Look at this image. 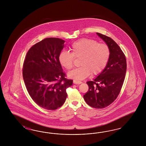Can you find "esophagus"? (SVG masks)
<instances>
[{
    "instance_id": "1",
    "label": "esophagus",
    "mask_w": 146,
    "mask_h": 146,
    "mask_svg": "<svg viewBox=\"0 0 146 146\" xmlns=\"http://www.w3.org/2000/svg\"><path fill=\"white\" fill-rule=\"evenodd\" d=\"M73 83H74V84H82V82H81V81H80L74 80H73Z\"/></svg>"
}]
</instances>
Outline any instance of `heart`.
Here are the masks:
<instances>
[{
    "mask_svg": "<svg viewBox=\"0 0 146 146\" xmlns=\"http://www.w3.org/2000/svg\"><path fill=\"white\" fill-rule=\"evenodd\" d=\"M71 52L62 51L59 54L58 60L67 70L73 67L75 58H81L80 65L68 73V76L76 80H84L92 73L97 75L101 73L108 64L110 50L108 45L99 43L96 40L82 38L72 44Z\"/></svg>",
    "mask_w": 146,
    "mask_h": 146,
    "instance_id": "b5f03b06",
    "label": "heart"
}]
</instances>
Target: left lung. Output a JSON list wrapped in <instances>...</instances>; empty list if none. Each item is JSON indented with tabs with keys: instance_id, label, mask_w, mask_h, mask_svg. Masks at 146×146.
I'll return each instance as SVG.
<instances>
[{
	"instance_id": "8db88e82",
	"label": "left lung",
	"mask_w": 146,
	"mask_h": 146,
	"mask_svg": "<svg viewBox=\"0 0 146 146\" xmlns=\"http://www.w3.org/2000/svg\"><path fill=\"white\" fill-rule=\"evenodd\" d=\"M108 45L110 56L106 66L93 81H88V91L84 95L89 106L102 109L110 105L118 97L126 72V60L119 45L110 37L96 33Z\"/></svg>"
}]
</instances>
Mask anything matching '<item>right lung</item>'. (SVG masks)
<instances>
[{
    "mask_svg": "<svg viewBox=\"0 0 146 146\" xmlns=\"http://www.w3.org/2000/svg\"><path fill=\"white\" fill-rule=\"evenodd\" d=\"M65 40L46 38L34 45L27 53L23 66V78L31 98L39 106L54 110L66 99V89L73 80L65 78L58 60Z\"/></svg>",
    "mask_w": 146,
    "mask_h": 146,
    "instance_id": "obj_1",
    "label": "right lung"
}]
</instances>
